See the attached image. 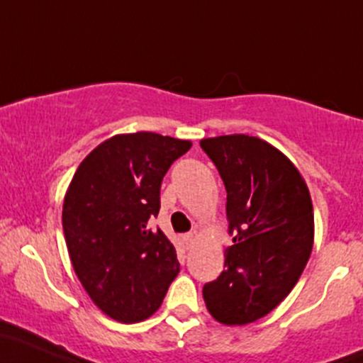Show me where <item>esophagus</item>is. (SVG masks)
<instances>
[{
  "instance_id": "obj_1",
  "label": "esophagus",
  "mask_w": 363,
  "mask_h": 363,
  "mask_svg": "<svg viewBox=\"0 0 363 363\" xmlns=\"http://www.w3.org/2000/svg\"><path fill=\"white\" fill-rule=\"evenodd\" d=\"M184 241H186V245H188V246H193L194 241H196V234H194V233L184 234Z\"/></svg>"
}]
</instances>
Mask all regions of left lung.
<instances>
[{
	"instance_id": "1",
	"label": "left lung",
	"mask_w": 363,
	"mask_h": 363,
	"mask_svg": "<svg viewBox=\"0 0 363 363\" xmlns=\"http://www.w3.org/2000/svg\"><path fill=\"white\" fill-rule=\"evenodd\" d=\"M227 191L233 246L222 274L203 286L215 320L245 325L272 312L303 272L313 246V206L286 155L246 134L201 139Z\"/></svg>"
}]
</instances>
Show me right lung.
Instances as JSON below:
<instances>
[{
    "label": "right lung",
    "mask_w": 363,
    "mask_h": 363,
    "mask_svg": "<svg viewBox=\"0 0 363 363\" xmlns=\"http://www.w3.org/2000/svg\"><path fill=\"white\" fill-rule=\"evenodd\" d=\"M191 141L157 133L117 134L75 170L63 200L72 265L103 313L134 324L160 308L179 274L175 248L150 218L160 210L163 175Z\"/></svg>",
    "instance_id": "obj_1"
}]
</instances>
